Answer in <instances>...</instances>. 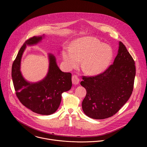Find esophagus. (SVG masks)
<instances>
[{
    "label": "esophagus",
    "mask_w": 147,
    "mask_h": 147,
    "mask_svg": "<svg viewBox=\"0 0 147 147\" xmlns=\"http://www.w3.org/2000/svg\"><path fill=\"white\" fill-rule=\"evenodd\" d=\"M80 82L79 78L77 77V76L74 75L72 77V82L74 85H77Z\"/></svg>",
    "instance_id": "esophagus-1"
}]
</instances>
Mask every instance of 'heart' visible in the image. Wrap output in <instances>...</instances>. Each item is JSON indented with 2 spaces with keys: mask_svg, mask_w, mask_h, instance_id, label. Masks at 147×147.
Returning a JSON list of instances; mask_svg holds the SVG:
<instances>
[{
  "mask_svg": "<svg viewBox=\"0 0 147 147\" xmlns=\"http://www.w3.org/2000/svg\"><path fill=\"white\" fill-rule=\"evenodd\" d=\"M62 56L68 69L77 67L82 59V70L90 75H96L107 69L112 59L113 51L97 38L87 36L73 41L70 48H63Z\"/></svg>",
  "mask_w": 147,
  "mask_h": 147,
  "instance_id": "1",
  "label": "heart"
}]
</instances>
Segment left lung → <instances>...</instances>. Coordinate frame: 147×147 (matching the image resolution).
<instances>
[{
    "label": "left lung",
    "instance_id": "1",
    "mask_svg": "<svg viewBox=\"0 0 147 147\" xmlns=\"http://www.w3.org/2000/svg\"><path fill=\"white\" fill-rule=\"evenodd\" d=\"M135 76V62L120 41L113 65L96 76H83L80 84L87 91L82 102L84 112L95 119H107L115 115L130 97Z\"/></svg>",
    "mask_w": 147,
    "mask_h": 147
}]
</instances>
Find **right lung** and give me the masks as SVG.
<instances>
[{
	"label": "right lung",
	"instance_id": "add662e5",
	"mask_svg": "<svg viewBox=\"0 0 147 147\" xmlns=\"http://www.w3.org/2000/svg\"><path fill=\"white\" fill-rule=\"evenodd\" d=\"M45 37L33 36L27 40L20 48L11 68V77L16 94L24 106L38 114L49 115L59 107L61 94L70 90L72 86L71 74L60 70L55 56L48 54L49 69L45 77L36 82L27 81L20 70L21 60L27 45H34Z\"/></svg>",
	"mask_w": 147,
	"mask_h": 147
}]
</instances>
